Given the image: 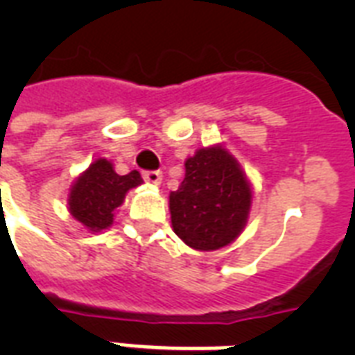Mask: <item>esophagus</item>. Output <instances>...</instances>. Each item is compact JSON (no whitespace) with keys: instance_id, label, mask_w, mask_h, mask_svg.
<instances>
[{"instance_id":"34e87169","label":"esophagus","mask_w":355,"mask_h":355,"mask_svg":"<svg viewBox=\"0 0 355 355\" xmlns=\"http://www.w3.org/2000/svg\"><path fill=\"white\" fill-rule=\"evenodd\" d=\"M144 180L153 186H160L162 173L160 171H144Z\"/></svg>"}]
</instances>
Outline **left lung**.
<instances>
[{
  "instance_id": "1",
  "label": "left lung",
  "mask_w": 355,
  "mask_h": 355,
  "mask_svg": "<svg viewBox=\"0 0 355 355\" xmlns=\"http://www.w3.org/2000/svg\"><path fill=\"white\" fill-rule=\"evenodd\" d=\"M186 177L169 193L173 230L188 247L210 252L236 241L248 221L252 186L223 145L195 150Z\"/></svg>"
}]
</instances>
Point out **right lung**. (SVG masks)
<instances>
[{"label": "right lung", "mask_w": 355, "mask_h": 355, "mask_svg": "<svg viewBox=\"0 0 355 355\" xmlns=\"http://www.w3.org/2000/svg\"><path fill=\"white\" fill-rule=\"evenodd\" d=\"M141 180L138 171L118 175L107 158H96L86 171L75 178L68 193V211L90 232H101L112 227L116 210L123 205L128 189Z\"/></svg>", "instance_id": "add662e5"}]
</instances>
